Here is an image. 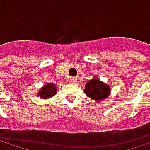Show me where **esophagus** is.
Returning <instances> with one entry per match:
<instances>
[{
  "instance_id": "esophagus-1",
  "label": "esophagus",
  "mask_w": 150,
  "mask_h": 150,
  "mask_svg": "<svg viewBox=\"0 0 150 150\" xmlns=\"http://www.w3.org/2000/svg\"><path fill=\"white\" fill-rule=\"evenodd\" d=\"M70 81H71V83H75L77 82V78H75V77H71L70 78Z\"/></svg>"
}]
</instances>
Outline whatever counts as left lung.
Returning a JSON list of instances; mask_svg holds the SVG:
<instances>
[{
	"instance_id": "left-lung-1",
	"label": "left lung",
	"mask_w": 150,
	"mask_h": 150,
	"mask_svg": "<svg viewBox=\"0 0 150 150\" xmlns=\"http://www.w3.org/2000/svg\"><path fill=\"white\" fill-rule=\"evenodd\" d=\"M83 93L93 100L101 102L109 96L111 88L109 84L103 83L95 76L85 84Z\"/></svg>"
}]
</instances>
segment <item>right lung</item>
Here are the masks:
<instances>
[{"label": "right lung", "mask_w": 150, "mask_h": 150, "mask_svg": "<svg viewBox=\"0 0 150 150\" xmlns=\"http://www.w3.org/2000/svg\"><path fill=\"white\" fill-rule=\"evenodd\" d=\"M57 86L53 83H48L43 84V86L38 89V96L40 97L42 99H48L53 97L57 93Z\"/></svg>", "instance_id": "obj_1"}]
</instances>
